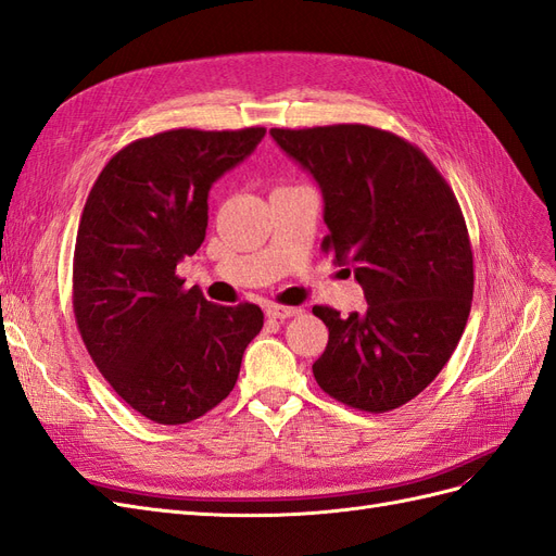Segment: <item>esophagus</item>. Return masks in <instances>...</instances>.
Wrapping results in <instances>:
<instances>
[{"label": "esophagus", "instance_id": "obj_1", "mask_svg": "<svg viewBox=\"0 0 556 556\" xmlns=\"http://www.w3.org/2000/svg\"><path fill=\"white\" fill-rule=\"evenodd\" d=\"M265 314L269 316V319L283 321V319H291V316L300 314V309H298V307H283V305H267V307H265Z\"/></svg>", "mask_w": 556, "mask_h": 556}]
</instances>
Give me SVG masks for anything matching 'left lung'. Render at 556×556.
I'll use <instances>...</instances> for the list:
<instances>
[{
    "label": "left lung",
    "instance_id": "left-lung-1",
    "mask_svg": "<svg viewBox=\"0 0 556 556\" xmlns=\"http://www.w3.org/2000/svg\"><path fill=\"white\" fill-rule=\"evenodd\" d=\"M324 193L321 249L363 287L366 312L328 326L312 372L330 399L363 412L405 405L433 382L464 336L472 249L454 190L407 139L361 123L273 128Z\"/></svg>",
    "mask_w": 556,
    "mask_h": 556
}]
</instances>
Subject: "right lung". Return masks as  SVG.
Masks as SVG:
<instances>
[{
	"mask_svg": "<svg viewBox=\"0 0 556 556\" xmlns=\"http://www.w3.org/2000/svg\"><path fill=\"white\" fill-rule=\"evenodd\" d=\"M263 137L256 125L137 139L88 193L74 247L76 326L111 389L155 424H188L226 401L263 328L261 307L214 305L177 275L204 242L212 184Z\"/></svg>",
	"mask_w": 556,
	"mask_h": 556,
	"instance_id": "obj_1",
	"label": "right lung"
}]
</instances>
